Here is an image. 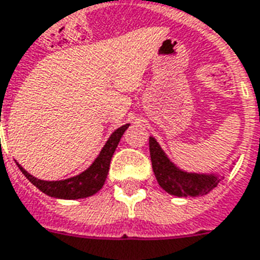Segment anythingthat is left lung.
Instances as JSON below:
<instances>
[{
  "label": "left lung",
  "instance_id": "obj_1",
  "mask_svg": "<svg viewBox=\"0 0 260 260\" xmlns=\"http://www.w3.org/2000/svg\"><path fill=\"white\" fill-rule=\"evenodd\" d=\"M149 150L154 176L162 190L175 197H199L206 195L217 187L221 179L214 174H191L179 170L167 157L158 142L149 137Z\"/></svg>",
  "mask_w": 260,
  "mask_h": 260
}]
</instances>
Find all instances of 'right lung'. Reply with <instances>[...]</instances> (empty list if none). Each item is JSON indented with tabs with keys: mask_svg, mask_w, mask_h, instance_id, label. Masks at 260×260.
Returning a JSON list of instances; mask_svg holds the SVG:
<instances>
[{
	"mask_svg": "<svg viewBox=\"0 0 260 260\" xmlns=\"http://www.w3.org/2000/svg\"><path fill=\"white\" fill-rule=\"evenodd\" d=\"M130 124H124L122 127L116 128L115 132L110 136L106 145L103 146L102 152L96 157V160L92 162V166L80 175H77V176H73V178L65 179V180H55V182L54 180L53 182L40 180V179H36L35 176H32L31 174H28L20 164H17V166H19L20 171L24 174V176L34 186L38 187L42 192L47 194L48 197L61 199L86 198V197L96 194L106 182L112 154L115 152L120 138H122L123 133L126 132V128Z\"/></svg>",
	"mask_w": 260,
	"mask_h": 260,
	"instance_id": "right-lung-1",
	"label": "right lung"
}]
</instances>
